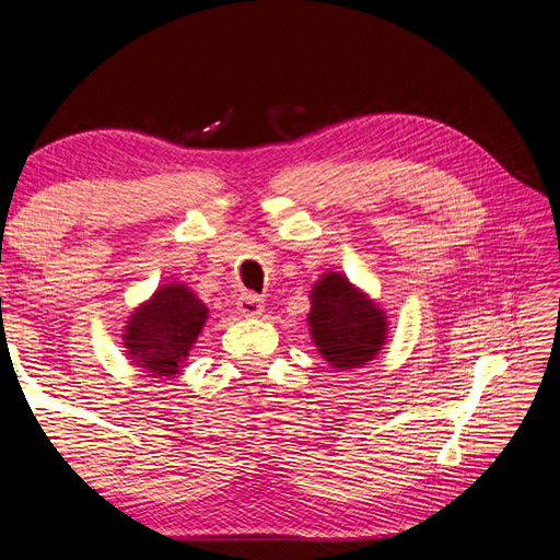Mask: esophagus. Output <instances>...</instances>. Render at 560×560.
I'll return each mask as SVG.
<instances>
[{
  "label": "esophagus",
  "mask_w": 560,
  "mask_h": 560,
  "mask_svg": "<svg viewBox=\"0 0 560 560\" xmlns=\"http://www.w3.org/2000/svg\"><path fill=\"white\" fill-rule=\"evenodd\" d=\"M235 308H238V313L245 317H257L264 313V299H259L252 292H243L238 301H235Z\"/></svg>",
  "instance_id": "34e87169"
}]
</instances>
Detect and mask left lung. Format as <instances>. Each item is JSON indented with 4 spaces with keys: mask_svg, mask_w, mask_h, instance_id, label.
I'll return each instance as SVG.
<instances>
[{
    "mask_svg": "<svg viewBox=\"0 0 560 560\" xmlns=\"http://www.w3.org/2000/svg\"><path fill=\"white\" fill-rule=\"evenodd\" d=\"M311 303L313 341L334 369H358L374 360L385 341L383 311L338 273L322 276Z\"/></svg>",
    "mask_w": 560,
    "mask_h": 560,
    "instance_id": "obj_1",
    "label": "left lung"
}]
</instances>
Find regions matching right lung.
<instances>
[{
    "instance_id": "add662e5",
    "label": "right lung",
    "mask_w": 560,
    "mask_h": 560,
    "mask_svg": "<svg viewBox=\"0 0 560 560\" xmlns=\"http://www.w3.org/2000/svg\"><path fill=\"white\" fill-rule=\"evenodd\" d=\"M208 308L184 284H167L135 311L124 341L130 358L151 376H173L189 358Z\"/></svg>"
}]
</instances>
